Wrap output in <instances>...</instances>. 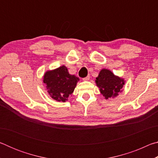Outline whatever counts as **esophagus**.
I'll use <instances>...</instances> for the list:
<instances>
[{
	"instance_id": "34e87169",
	"label": "esophagus",
	"mask_w": 158,
	"mask_h": 158,
	"mask_svg": "<svg viewBox=\"0 0 158 158\" xmlns=\"http://www.w3.org/2000/svg\"><path fill=\"white\" fill-rule=\"evenodd\" d=\"M89 79H90V76H87L85 77V78H83V80H84V81H89Z\"/></svg>"
}]
</instances>
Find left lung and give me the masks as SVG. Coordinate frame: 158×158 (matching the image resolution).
Segmentation results:
<instances>
[{
  "instance_id": "obj_1",
  "label": "left lung",
  "mask_w": 158,
  "mask_h": 158,
  "mask_svg": "<svg viewBox=\"0 0 158 158\" xmlns=\"http://www.w3.org/2000/svg\"><path fill=\"white\" fill-rule=\"evenodd\" d=\"M95 83L100 89L101 94L106 100L115 98L122 91L125 84L123 79L114 75V74L107 69H102L96 77Z\"/></svg>"
}]
</instances>
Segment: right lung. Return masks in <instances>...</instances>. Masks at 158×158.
Listing matches in <instances>:
<instances>
[{"mask_svg":"<svg viewBox=\"0 0 158 158\" xmlns=\"http://www.w3.org/2000/svg\"><path fill=\"white\" fill-rule=\"evenodd\" d=\"M79 80L78 77L69 74L68 68L64 65L46 72L43 77V82L51 98L63 102L73 93Z\"/></svg>","mask_w":158,"mask_h":158,"instance_id":"obj_1","label":"right lung"}]
</instances>
